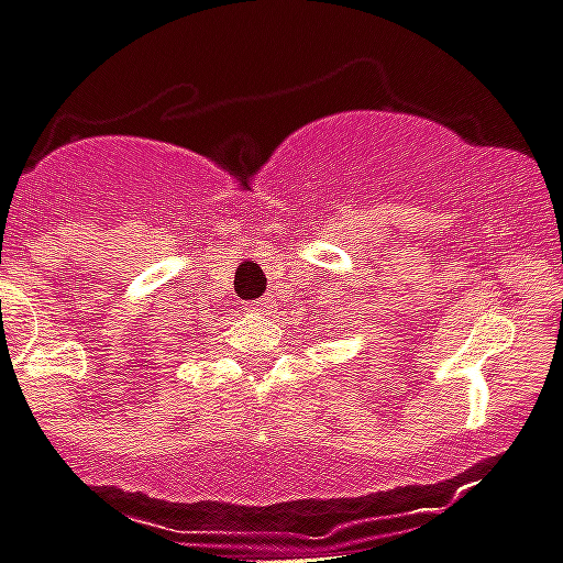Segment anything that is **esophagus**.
Listing matches in <instances>:
<instances>
[{
    "label": "esophagus",
    "mask_w": 563,
    "mask_h": 563,
    "mask_svg": "<svg viewBox=\"0 0 563 563\" xmlns=\"http://www.w3.org/2000/svg\"><path fill=\"white\" fill-rule=\"evenodd\" d=\"M271 309H273V298H262V301L251 303V312H256V314H267Z\"/></svg>",
    "instance_id": "esophagus-1"
}]
</instances>
